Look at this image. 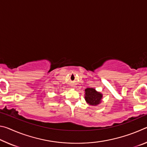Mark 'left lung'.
<instances>
[{"label": "left lung", "mask_w": 147, "mask_h": 147, "mask_svg": "<svg viewBox=\"0 0 147 147\" xmlns=\"http://www.w3.org/2000/svg\"><path fill=\"white\" fill-rule=\"evenodd\" d=\"M102 94L98 92L94 88L85 89V100L87 103L91 106H97L101 102Z\"/></svg>", "instance_id": "1"}]
</instances>
